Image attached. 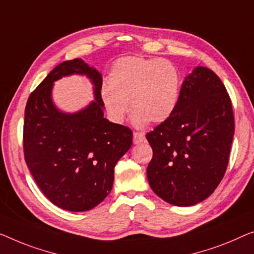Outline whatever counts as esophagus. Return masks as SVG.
Here are the masks:
<instances>
[{"label":"esophagus","mask_w":254,"mask_h":254,"mask_svg":"<svg viewBox=\"0 0 254 254\" xmlns=\"http://www.w3.org/2000/svg\"><path fill=\"white\" fill-rule=\"evenodd\" d=\"M145 141V133L142 132H133V143L134 145H139Z\"/></svg>","instance_id":"obj_1"}]
</instances>
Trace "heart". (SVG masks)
I'll list each match as a JSON object with an SVG mask.
<instances>
[{
	"mask_svg": "<svg viewBox=\"0 0 254 254\" xmlns=\"http://www.w3.org/2000/svg\"><path fill=\"white\" fill-rule=\"evenodd\" d=\"M181 76L175 64L161 58L128 56L112 66L101 99L111 119L123 122L131 109L132 123L145 127L162 123L176 112L180 98Z\"/></svg>",
	"mask_w": 254,
	"mask_h": 254,
	"instance_id": "1",
	"label": "heart"
}]
</instances>
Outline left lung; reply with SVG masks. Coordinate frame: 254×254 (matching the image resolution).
<instances>
[{"label":"left lung","instance_id":"8db88e82","mask_svg":"<svg viewBox=\"0 0 254 254\" xmlns=\"http://www.w3.org/2000/svg\"><path fill=\"white\" fill-rule=\"evenodd\" d=\"M234 130L224 83L206 67L185 77L172 116L146 134L153 148L150 188L172 205L191 206L214 191L228 165Z\"/></svg>","mask_w":254,"mask_h":254}]
</instances>
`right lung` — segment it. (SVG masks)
I'll use <instances>...</instances> for the list:
<instances>
[{
	"mask_svg": "<svg viewBox=\"0 0 254 254\" xmlns=\"http://www.w3.org/2000/svg\"><path fill=\"white\" fill-rule=\"evenodd\" d=\"M85 74L95 100L76 113L59 111L52 100L53 82ZM103 77L82 59L55 67L30 93L25 108L24 154L30 173L49 200L64 210L83 212L103 202L113 188L117 161L130 149L132 131L104 117Z\"/></svg>",
	"mask_w": 254,
	"mask_h": 254,
	"instance_id": "right-lung-1",
	"label": "right lung"
}]
</instances>
